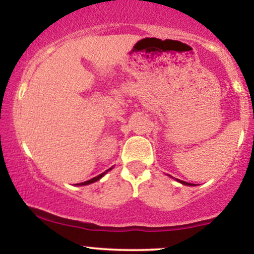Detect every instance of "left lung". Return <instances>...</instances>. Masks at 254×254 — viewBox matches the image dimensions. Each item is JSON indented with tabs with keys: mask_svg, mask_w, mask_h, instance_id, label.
<instances>
[{
	"mask_svg": "<svg viewBox=\"0 0 254 254\" xmlns=\"http://www.w3.org/2000/svg\"><path fill=\"white\" fill-rule=\"evenodd\" d=\"M177 180H178V182H179V183H182L183 185H191V184H189V183H186V182H183V180H179V179H177ZM191 186H193V185H191Z\"/></svg>",
	"mask_w": 254,
	"mask_h": 254,
	"instance_id": "obj_1",
	"label": "left lung"
}]
</instances>
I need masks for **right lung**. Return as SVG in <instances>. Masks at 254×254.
Returning <instances> with one entry per match:
<instances>
[{
	"label": "right lung",
	"instance_id": "1",
	"mask_svg": "<svg viewBox=\"0 0 254 254\" xmlns=\"http://www.w3.org/2000/svg\"><path fill=\"white\" fill-rule=\"evenodd\" d=\"M111 170H112V167L109 168V170H107L106 172H104V173L99 174L98 177H94V178H92V179H90V180H87V182H84V183H80V184H77V185H80V186H82V185H89V184H92V183H95V182H98L99 179H101V178H103V177L105 176V174H106L107 172L111 171Z\"/></svg>",
	"mask_w": 254,
	"mask_h": 254
}]
</instances>
